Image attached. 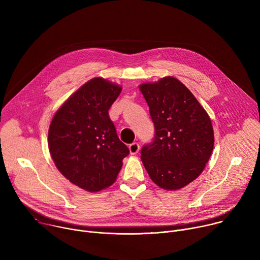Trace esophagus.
I'll list each match as a JSON object with an SVG mask.
<instances>
[{
    "label": "esophagus",
    "mask_w": 260,
    "mask_h": 260,
    "mask_svg": "<svg viewBox=\"0 0 260 260\" xmlns=\"http://www.w3.org/2000/svg\"><path fill=\"white\" fill-rule=\"evenodd\" d=\"M128 148H129L131 154H137V153L139 152V150H140V145H139V143L134 142V143H132V144L128 146Z\"/></svg>",
    "instance_id": "1"
}]
</instances>
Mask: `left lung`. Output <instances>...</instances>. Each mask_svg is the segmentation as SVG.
<instances>
[{
	"label": "left lung",
	"instance_id": "8db88e82",
	"mask_svg": "<svg viewBox=\"0 0 260 260\" xmlns=\"http://www.w3.org/2000/svg\"><path fill=\"white\" fill-rule=\"evenodd\" d=\"M154 123L155 136L141 150L151 180L166 190H177L196 180L214 147L211 119L191 91L168 76L139 86Z\"/></svg>",
	"mask_w": 260,
	"mask_h": 260
}]
</instances>
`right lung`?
<instances>
[{
	"mask_svg": "<svg viewBox=\"0 0 260 260\" xmlns=\"http://www.w3.org/2000/svg\"><path fill=\"white\" fill-rule=\"evenodd\" d=\"M121 86L92 78L56 111L48 147L57 170L76 186L96 192L112 185L129 150L109 117Z\"/></svg>",
	"mask_w": 260,
	"mask_h": 260,
	"instance_id": "add662e5",
	"label": "right lung"
}]
</instances>
